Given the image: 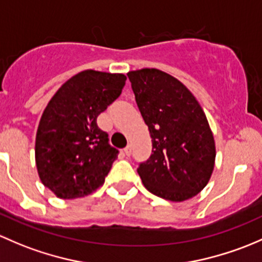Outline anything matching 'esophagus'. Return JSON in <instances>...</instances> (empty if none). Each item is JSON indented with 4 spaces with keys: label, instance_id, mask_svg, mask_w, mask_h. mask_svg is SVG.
<instances>
[{
    "label": "esophagus",
    "instance_id": "esophagus-1",
    "mask_svg": "<svg viewBox=\"0 0 262 262\" xmlns=\"http://www.w3.org/2000/svg\"><path fill=\"white\" fill-rule=\"evenodd\" d=\"M123 154H125L126 156H130L131 155V145H127V146L123 149Z\"/></svg>",
    "mask_w": 262,
    "mask_h": 262
}]
</instances>
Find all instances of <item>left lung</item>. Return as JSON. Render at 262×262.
<instances>
[{
  "label": "left lung",
  "mask_w": 262,
  "mask_h": 262,
  "mask_svg": "<svg viewBox=\"0 0 262 262\" xmlns=\"http://www.w3.org/2000/svg\"><path fill=\"white\" fill-rule=\"evenodd\" d=\"M127 77L152 142V154L137 168L145 188L166 201L193 198L214 168L215 144L206 113L168 73L145 68Z\"/></svg>",
  "instance_id": "8db88e82"
}]
</instances>
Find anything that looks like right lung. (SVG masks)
<instances>
[{
  "label": "right lung",
  "mask_w": 262,
  "mask_h": 262,
  "mask_svg": "<svg viewBox=\"0 0 262 262\" xmlns=\"http://www.w3.org/2000/svg\"><path fill=\"white\" fill-rule=\"evenodd\" d=\"M126 75L88 69L67 80L40 118L35 161L42 184L58 198L85 196L103 185L118 150L97 117L120 97Z\"/></svg>",
  "instance_id": "1"
}]
</instances>
